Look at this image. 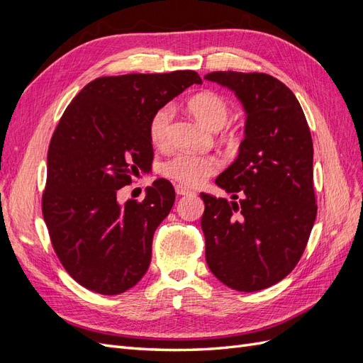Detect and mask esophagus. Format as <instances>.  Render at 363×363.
<instances>
[{"label": "esophagus", "mask_w": 363, "mask_h": 363, "mask_svg": "<svg viewBox=\"0 0 363 363\" xmlns=\"http://www.w3.org/2000/svg\"><path fill=\"white\" fill-rule=\"evenodd\" d=\"M175 192H177L179 195H188V194H192V191L189 188H186V186H182V184H177L175 186Z\"/></svg>", "instance_id": "1"}]
</instances>
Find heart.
Instances as JSON below:
<instances>
[{
	"label": "heart",
	"mask_w": 363,
	"mask_h": 363,
	"mask_svg": "<svg viewBox=\"0 0 363 363\" xmlns=\"http://www.w3.org/2000/svg\"><path fill=\"white\" fill-rule=\"evenodd\" d=\"M189 111L208 130H219L228 119L230 107L223 96L213 92L195 95L189 101ZM172 124V107L163 106L150 119L148 135L151 144L159 148L169 145ZM219 168L221 162L215 156H195L188 152H177L160 163L159 171L182 186H196L211 177Z\"/></svg>",
	"instance_id": "obj_1"
}]
</instances>
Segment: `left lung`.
<instances>
[{"mask_svg": "<svg viewBox=\"0 0 363 363\" xmlns=\"http://www.w3.org/2000/svg\"><path fill=\"white\" fill-rule=\"evenodd\" d=\"M247 112L239 156L215 183L230 203L201 192L206 262L225 286L255 292L283 280L301 259L316 218L313 144L286 84L263 72L216 71Z\"/></svg>", "mask_w": 363, "mask_h": 363, "instance_id": "obj_1", "label": "left lung"}]
</instances>
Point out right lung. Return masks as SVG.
I'll return each instance as SVG.
<instances>
[{"mask_svg":"<svg viewBox=\"0 0 363 363\" xmlns=\"http://www.w3.org/2000/svg\"><path fill=\"white\" fill-rule=\"evenodd\" d=\"M194 83H203L195 71L100 77L62 115L48 148L42 213L60 263L83 288L123 294L147 272L174 188L157 179L144 200L124 206L116 194L151 168V116Z\"/></svg>","mask_w":363,"mask_h":363,"instance_id":"add662e5","label":"right lung"}]
</instances>
